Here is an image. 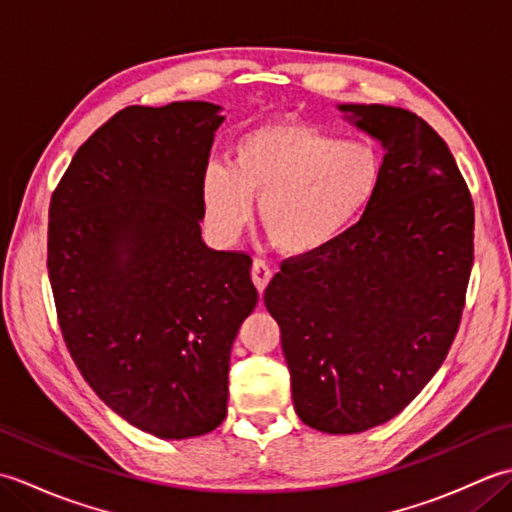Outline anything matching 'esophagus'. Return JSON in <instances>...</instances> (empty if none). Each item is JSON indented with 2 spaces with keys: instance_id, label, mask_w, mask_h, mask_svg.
Wrapping results in <instances>:
<instances>
[{
  "instance_id": "obj_1",
  "label": "esophagus",
  "mask_w": 512,
  "mask_h": 512,
  "mask_svg": "<svg viewBox=\"0 0 512 512\" xmlns=\"http://www.w3.org/2000/svg\"><path fill=\"white\" fill-rule=\"evenodd\" d=\"M250 277H253V284L259 292H264L268 281L273 279V268H270L264 259H255L253 262V268H250Z\"/></svg>"
}]
</instances>
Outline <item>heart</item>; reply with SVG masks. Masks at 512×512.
Returning <instances> with one entry per match:
<instances>
[{
  "label": "heart",
  "mask_w": 512,
  "mask_h": 512,
  "mask_svg": "<svg viewBox=\"0 0 512 512\" xmlns=\"http://www.w3.org/2000/svg\"><path fill=\"white\" fill-rule=\"evenodd\" d=\"M380 182V156L361 140H341L299 121H273L242 134L231 165L206 167L204 206L217 233L235 235L257 200L270 246L310 255L350 228Z\"/></svg>",
  "instance_id": "heart-1"
}]
</instances>
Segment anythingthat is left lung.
Returning <instances> with one entry per match:
<instances>
[{"instance_id": "1", "label": "left lung", "mask_w": 512, "mask_h": 512, "mask_svg": "<svg viewBox=\"0 0 512 512\" xmlns=\"http://www.w3.org/2000/svg\"><path fill=\"white\" fill-rule=\"evenodd\" d=\"M339 110L387 151L378 189L330 246L286 259L264 303L279 323L297 416L325 433H361L398 416L447 358L475 211L447 143L420 116Z\"/></svg>"}]
</instances>
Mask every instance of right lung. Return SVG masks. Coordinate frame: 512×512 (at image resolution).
Returning a JSON list of instances; mask_svg holds the SVG:
<instances>
[{
  "instance_id": "right-lung-1",
  "label": "right lung",
  "mask_w": 512,
  "mask_h": 512,
  "mask_svg": "<svg viewBox=\"0 0 512 512\" xmlns=\"http://www.w3.org/2000/svg\"><path fill=\"white\" fill-rule=\"evenodd\" d=\"M220 105H129L76 151L50 200L48 277L72 361L134 427L184 440L226 418L253 259L202 242Z\"/></svg>"
}]
</instances>
